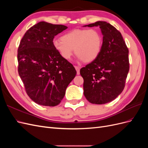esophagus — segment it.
Segmentation results:
<instances>
[{"mask_svg":"<svg viewBox=\"0 0 148 148\" xmlns=\"http://www.w3.org/2000/svg\"><path fill=\"white\" fill-rule=\"evenodd\" d=\"M75 68L76 69V70H77V75H79V67L78 66H75Z\"/></svg>","mask_w":148,"mask_h":148,"instance_id":"obj_1","label":"esophagus"}]
</instances>
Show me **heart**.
I'll return each instance as SVG.
<instances>
[{
	"label": "heart",
	"mask_w": 148,
	"mask_h": 148,
	"mask_svg": "<svg viewBox=\"0 0 148 148\" xmlns=\"http://www.w3.org/2000/svg\"><path fill=\"white\" fill-rule=\"evenodd\" d=\"M52 44L64 59H70L75 51L79 60L88 63L99 56L102 38L96 29H75L62 36L61 39L53 40Z\"/></svg>",
	"instance_id": "heart-1"
}]
</instances>
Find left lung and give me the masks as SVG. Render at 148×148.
Returning <instances> with one entry per match:
<instances>
[{"label":"left lung","mask_w":148,"mask_h":148,"mask_svg":"<svg viewBox=\"0 0 148 148\" xmlns=\"http://www.w3.org/2000/svg\"><path fill=\"white\" fill-rule=\"evenodd\" d=\"M84 26H99L103 35L99 56L80 69L84 95L92 104H106L123 90L130 69L128 49L120 31L106 21Z\"/></svg>","instance_id":"1"}]
</instances>
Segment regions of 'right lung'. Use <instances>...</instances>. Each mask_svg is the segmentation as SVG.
<instances>
[{
  "mask_svg": "<svg viewBox=\"0 0 148 148\" xmlns=\"http://www.w3.org/2000/svg\"><path fill=\"white\" fill-rule=\"evenodd\" d=\"M67 26L39 22L21 39L18 49V71L26 93L34 102L56 106L77 74L75 67L53 46L55 36Z\"/></svg>",
  "mask_w": 148,
  "mask_h": 148,
  "instance_id": "1",
  "label": "right lung"
}]
</instances>
